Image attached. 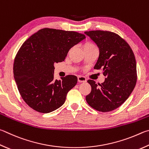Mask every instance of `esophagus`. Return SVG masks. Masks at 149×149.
Masks as SVG:
<instances>
[{
    "label": "esophagus",
    "instance_id": "34e87169",
    "mask_svg": "<svg viewBox=\"0 0 149 149\" xmlns=\"http://www.w3.org/2000/svg\"><path fill=\"white\" fill-rule=\"evenodd\" d=\"M77 80H78V82H79V83H84V82L86 81V77L83 76V75H79V76H78Z\"/></svg>",
    "mask_w": 149,
    "mask_h": 149
}]
</instances>
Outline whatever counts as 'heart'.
I'll use <instances>...</instances> for the list:
<instances>
[{"label": "heart", "instance_id": "b5f03b06", "mask_svg": "<svg viewBox=\"0 0 149 149\" xmlns=\"http://www.w3.org/2000/svg\"><path fill=\"white\" fill-rule=\"evenodd\" d=\"M96 47L95 45H94V44H93V43H91V42H87V43H86V44H85V45H84L83 48H84V49H85L92 48V47Z\"/></svg>", "mask_w": 149, "mask_h": 149}]
</instances>
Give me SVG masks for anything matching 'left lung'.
Returning a JSON list of instances; mask_svg holds the SVG:
<instances>
[{"mask_svg":"<svg viewBox=\"0 0 149 149\" xmlns=\"http://www.w3.org/2000/svg\"><path fill=\"white\" fill-rule=\"evenodd\" d=\"M85 34L99 49L94 68L102 70L106 77L104 82L98 85L93 80L87 81L91 92L86 96V101L99 111H111L128 98L136 86V58L128 43L114 32L91 31Z\"/></svg>","mask_w":149,"mask_h":149,"instance_id":"obj_1","label":"left lung"}]
</instances>
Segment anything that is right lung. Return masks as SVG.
<instances>
[{
    "instance_id": "add662e5",
    "label": "right lung",
    "mask_w": 149,
    "mask_h": 149,
    "mask_svg": "<svg viewBox=\"0 0 149 149\" xmlns=\"http://www.w3.org/2000/svg\"><path fill=\"white\" fill-rule=\"evenodd\" d=\"M74 31L45 28L23 43L13 64V77L23 100L36 111L48 113L65 102L77 78L54 79V64L65 60L69 50L85 39Z\"/></svg>"
}]
</instances>
